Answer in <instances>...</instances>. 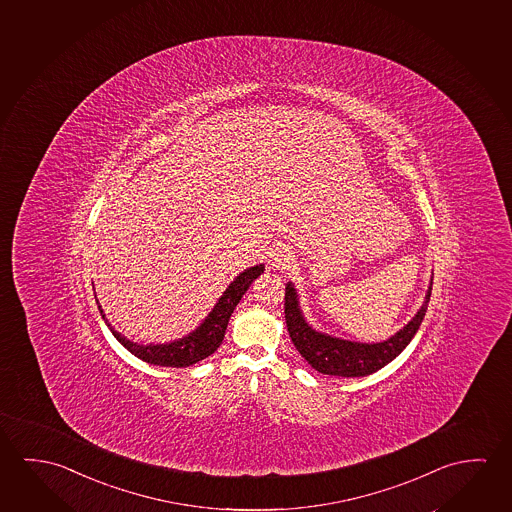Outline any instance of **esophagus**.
<instances>
[{
	"label": "esophagus",
	"instance_id": "34e87169",
	"mask_svg": "<svg viewBox=\"0 0 512 512\" xmlns=\"http://www.w3.org/2000/svg\"><path fill=\"white\" fill-rule=\"evenodd\" d=\"M290 254L284 251V249H276V251L270 254V265L272 268H276V270H283V268L288 267L290 265Z\"/></svg>",
	"mask_w": 512,
	"mask_h": 512
}]
</instances>
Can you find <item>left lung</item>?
<instances>
[{"mask_svg":"<svg viewBox=\"0 0 512 512\" xmlns=\"http://www.w3.org/2000/svg\"><path fill=\"white\" fill-rule=\"evenodd\" d=\"M432 283L425 295L422 309L414 315L413 320L400 329L390 340L382 343H357V341L340 340L327 334L317 333L311 329L302 317L297 292L292 283L286 286L284 293V318L293 345L301 356L320 374L338 375V377H365L381 370L406 349L414 334L422 324L427 304H429Z\"/></svg>","mask_w":512,"mask_h":512,"instance_id":"left-lung-1","label":"left lung"}]
</instances>
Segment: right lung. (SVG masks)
<instances>
[{
    "mask_svg": "<svg viewBox=\"0 0 512 512\" xmlns=\"http://www.w3.org/2000/svg\"><path fill=\"white\" fill-rule=\"evenodd\" d=\"M263 270H265L263 265L247 268L245 272L236 277L233 283L229 284L228 290L220 297L213 311L206 317L203 324L195 329L194 333L188 334L181 340L165 343V345H138V343L126 340L124 336L112 329V325L108 324L98 299L96 302H98L99 313L106 325L110 327V331L126 349L130 350L133 356H137L138 359L151 363V365L181 368V366L194 365L197 361L211 356L215 350L219 349L226 329H228L229 317L235 311L236 304L244 297V293L247 292L252 281L263 274Z\"/></svg>",
    "mask_w": 512,
    "mask_h": 512,
    "instance_id": "obj_1",
    "label": "right lung"
}]
</instances>
